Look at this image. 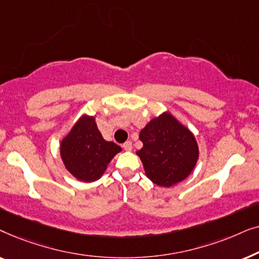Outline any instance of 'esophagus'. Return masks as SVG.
<instances>
[{
	"instance_id": "obj_1",
	"label": "esophagus",
	"mask_w": 259,
	"mask_h": 259,
	"mask_svg": "<svg viewBox=\"0 0 259 259\" xmlns=\"http://www.w3.org/2000/svg\"><path fill=\"white\" fill-rule=\"evenodd\" d=\"M122 148L127 152L132 151V143H131V141H126V143L122 145Z\"/></svg>"
}]
</instances>
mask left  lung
I'll use <instances>...</instances> for the list:
<instances>
[{"mask_svg":"<svg viewBox=\"0 0 259 259\" xmlns=\"http://www.w3.org/2000/svg\"><path fill=\"white\" fill-rule=\"evenodd\" d=\"M144 146L137 151L152 183L169 187L183 182L196 167L199 147L194 134L169 112L151 119L140 131Z\"/></svg>","mask_w":259,"mask_h":259,"instance_id":"obj_1","label":"left lung"}]
</instances>
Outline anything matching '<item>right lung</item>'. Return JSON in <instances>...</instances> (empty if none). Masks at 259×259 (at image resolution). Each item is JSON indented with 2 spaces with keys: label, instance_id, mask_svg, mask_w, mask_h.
<instances>
[{
  "label": "right lung",
  "instance_id": "obj_1",
  "mask_svg": "<svg viewBox=\"0 0 259 259\" xmlns=\"http://www.w3.org/2000/svg\"><path fill=\"white\" fill-rule=\"evenodd\" d=\"M121 147L104 139L95 116L84 113L60 143V155L67 171L83 183L100 179Z\"/></svg>",
  "mask_w": 259,
  "mask_h": 259
}]
</instances>
